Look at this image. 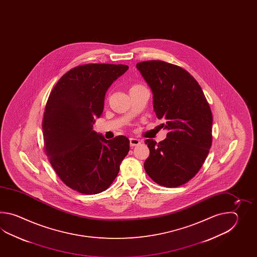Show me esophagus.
<instances>
[{"mask_svg": "<svg viewBox=\"0 0 257 257\" xmlns=\"http://www.w3.org/2000/svg\"><path fill=\"white\" fill-rule=\"evenodd\" d=\"M130 144H131V147H133V146H136V145L141 144V141L138 140L136 138H131L130 139Z\"/></svg>", "mask_w": 257, "mask_h": 257, "instance_id": "1", "label": "esophagus"}]
</instances>
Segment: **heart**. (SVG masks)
<instances>
[{"mask_svg": "<svg viewBox=\"0 0 257 257\" xmlns=\"http://www.w3.org/2000/svg\"><path fill=\"white\" fill-rule=\"evenodd\" d=\"M133 87H135V86H133Z\"/></svg>", "mask_w": 257, "mask_h": 257, "instance_id": "heart-1", "label": "heart"}]
</instances>
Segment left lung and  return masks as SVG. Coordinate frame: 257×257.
Returning a JSON list of instances; mask_svg holds the SVG:
<instances>
[{
	"instance_id": "8db88e82",
	"label": "left lung",
	"mask_w": 257,
	"mask_h": 257,
	"mask_svg": "<svg viewBox=\"0 0 257 257\" xmlns=\"http://www.w3.org/2000/svg\"><path fill=\"white\" fill-rule=\"evenodd\" d=\"M152 89L160 126L168 131L159 143L146 140L148 175L160 186L186 184L200 170L212 143V113L202 89L189 72L162 60L137 63Z\"/></svg>"
}]
</instances>
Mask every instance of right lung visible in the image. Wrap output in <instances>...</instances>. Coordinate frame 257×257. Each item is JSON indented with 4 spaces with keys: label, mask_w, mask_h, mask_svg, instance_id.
<instances>
[{
    "label": "right lung",
    "mask_w": 257,
    "mask_h": 257,
    "mask_svg": "<svg viewBox=\"0 0 257 257\" xmlns=\"http://www.w3.org/2000/svg\"><path fill=\"white\" fill-rule=\"evenodd\" d=\"M128 66L85 64L66 72L49 94L44 112V148L66 186L94 195L107 189L130 151V141H106L93 130L110 85Z\"/></svg>",
    "instance_id": "add662e5"
}]
</instances>
